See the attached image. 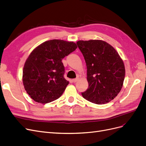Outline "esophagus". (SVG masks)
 I'll use <instances>...</instances> for the list:
<instances>
[{
  "instance_id": "esophagus-1",
  "label": "esophagus",
  "mask_w": 146,
  "mask_h": 146,
  "mask_svg": "<svg viewBox=\"0 0 146 146\" xmlns=\"http://www.w3.org/2000/svg\"><path fill=\"white\" fill-rule=\"evenodd\" d=\"M78 80V78H75V79H73L72 81L73 83H76Z\"/></svg>"
}]
</instances>
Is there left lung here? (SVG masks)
Instances as JSON below:
<instances>
[{
  "label": "left lung",
  "instance_id": "8db88e82",
  "mask_svg": "<svg viewBox=\"0 0 146 146\" xmlns=\"http://www.w3.org/2000/svg\"><path fill=\"white\" fill-rule=\"evenodd\" d=\"M78 47L87 66L89 88L82 96L98 104L112 101L121 90L125 77V67L115 48L102 40H79Z\"/></svg>",
  "mask_w": 146,
  "mask_h": 146
}]
</instances>
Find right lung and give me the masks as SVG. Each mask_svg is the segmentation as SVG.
<instances>
[{"instance_id": "1", "label": "right lung", "mask_w": 146, "mask_h": 146, "mask_svg": "<svg viewBox=\"0 0 146 146\" xmlns=\"http://www.w3.org/2000/svg\"><path fill=\"white\" fill-rule=\"evenodd\" d=\"M77 48L73 42L50 40L35 48L23 69V84L34 101L46 104L61 97L69 82L63 77L62 58Z\"/></svg>"}]
</instances>
